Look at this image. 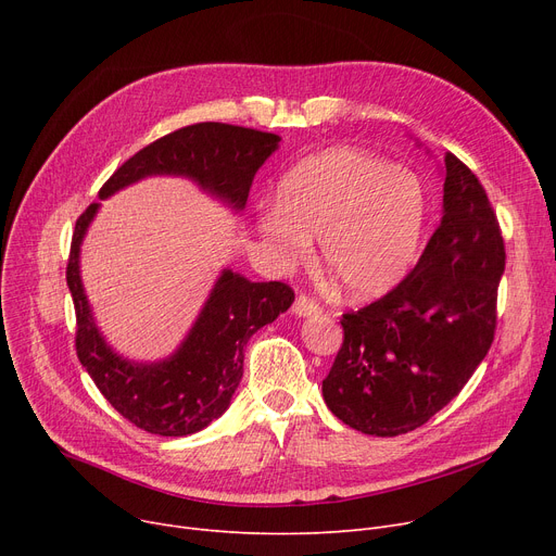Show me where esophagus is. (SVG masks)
Listing matches in <instances>:
<instances>
[{
	"instance_id": "obj_1",
	"label": "esophagus",
	"mask_w": 556,
	"mask_h": 556,
	"mask_svg": "<svg viewBox=\"0 0 556 556\" xmlns=\"http://www.w3.org/2000/svg\"><path fill=\"white\" fill-rule=\"evenodd\" d=\"M293 313H295L298 317H313V315L319 313V304H317L315 300L306 298V295H300V298L295 300V304H293Z\"/></svg>"
}]
</instances>
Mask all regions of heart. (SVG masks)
Wrapping results in <instances>:
<instances>
[{
	"label": "heart",
	"mask_w": 556,
	"mask_h": 556,
	"mask_svg": "<svg viewBox=\"0 0 556 556\" xmlns=\"http://www.w3.org/2000/svg\"><path fill=\"white\" fill-rule=\"evenodd\" d=\"M426 223L428 193L415 173L342 146L290 168L256 227L281 266L304 258L319 237V256L344 293L371 300L413 270Z\"/></svg>",
	"instance_id": "b5f03b06"
}]
</instances>
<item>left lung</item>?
Wrapping results in <instances>:
<instances>
[{"instance_id":"obj_1","label":"left lung","mask_w":556,"mask_h":556,"mask_svg":"<svg viewBox=\"0 0 556 556\" xmlns=\"http://www.w3.org/2000/svg\"><path fill=\"white\" fill-rule=\"evenodd\" d=\"M442 220L417 266L378 302L342 315L344 342L323 396L374 437L424 426L484 361L495 331L505 243L471 168L446 153Z\"/></svg>"}]
</instances>
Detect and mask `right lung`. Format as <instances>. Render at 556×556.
<instances>
[{
    "instance_id": "add662e5",
    "label": "right lung",
    "mask_w": 556,
    "mask_h": 556,
    "mask_svg": "<svg viewBox=\"0 0 556 556\" xmlns=\"http://www.w3.org/2000/svg\"><path fill=\"white\" fill-rule=\"evenodd\" d=\"M279 135L229 124H195L146 146L101 187L105 200L153 175L191 180L200 191L241 214L256 170L277 149ZM101 210L76 220L67 286L76 308V354L99 392L124 419L162 437H187L207 428L231 403L243 378L248 340L286 313L295 293L281 281L256 283L225 268L195 323L175 352L155 363L124 358L103 338L80 279V245Z\"/></svg>"
}]
</instances>
